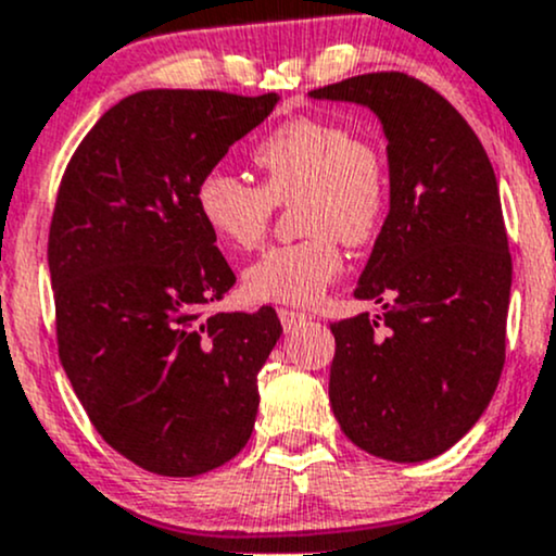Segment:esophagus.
<instances>
[{
  "label": "esophagus",
  "instance_id": "obj_1",
  "mask_svg": "<svg viewBox=\"0 0 556 556\" xmlns=\"http://www.w3.org/2000/svg\"><path fill=\"white\" fill-rule=\"evenodd\" d=\"M277 314H279V321H282L285 329H292V327L303 325V321L311 319L306 311H295V308H279Z\"/></svg>",
  "mask_w": 556,
  "mask_h": 556
}]
</instances>
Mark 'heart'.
<instances>
[{
	"label": "heart",
	"mask_w": 556,
	"mask_h": 556,
	"mask_svg": "<svg viewBox=\"0 0 556 556\" xmlns=\"http://www.w3.org/2000/svg\"><path fill=\"white\" fill-rule=\"evenodd\" d=\"M261 185L213 168L198 181L194 203L218 242L255 250L277 208H295L303 240L264 250L242 274L255 303L319 301L343 271L340 240L362 248L380 235L390 203L386 152L371 137L329 118L301 115L268 131L253 150Z\"/></svg>",
	"instance_id": "obj_1"
}]
</instances>
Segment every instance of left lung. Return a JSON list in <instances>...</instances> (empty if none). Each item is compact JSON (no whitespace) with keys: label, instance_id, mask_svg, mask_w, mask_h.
I'll return each mask as SVG.
<instances>
[{"label":"left lung","instance_id":"obj_1","mask_svg":"<svg viewBox=\"0 0 556 556\" xmlns=\"http://www.w3.org/2000/svg\"><path fill=\"white\" fill-rule=\"evenodd\" d=\"M311 97L375 110L390 161V211L353 290L386 311L329 325V404L367 454L432 459L478 422L504 369L511 253L496 174L459 110L408 73Z\"/></svg>","mask_w":556,"mask_h":556}]
</instances>
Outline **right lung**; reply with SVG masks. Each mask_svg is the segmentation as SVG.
I'll return each instance as SVG.
<instances>
[{
    "mask_svg": "<svg viewBox=\"0 0 556 556\" xmlns=\"http://www.w3.org/2000/svg\"><path fill=\"white\" fill-rule=\"evenodd\" d=\"M279 97L150 89L110 108L58 187L54 332L89 422L148 472L194 478L248 443L277 311L208 314L237 282L198 181Z\"/></svg>",
    "mask_w": 556,
    "mask_h": 556,
    "instance_id": "right-lung-1",
    "label": "right lung"
}]
</instances>
